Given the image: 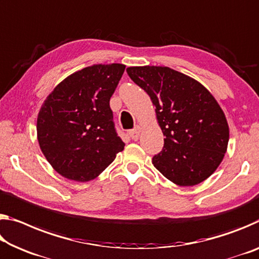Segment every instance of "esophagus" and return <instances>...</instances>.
Segmentation results:
<instances>
[{
  "label": "esophagus",
  "mask_w": 259,
  "mask_h": 259,
  "mask_svg": "<svg viewBox=\"0 0 259 259\" xmlns=\"http://www.w3.org/2000/svg\"><path fill=\"white\" fill-rule=\"evenodd\" d=\"M141 131H142L141 126H136V128H135V129L130 130L129 133H128V135H129L131 139H134V141H138L139 135H141Z\"/></svg>",
  "instance_id": "esophagus-1"
}]
</instances>
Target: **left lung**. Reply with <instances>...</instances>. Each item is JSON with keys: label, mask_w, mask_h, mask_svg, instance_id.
<instances>
[{"label": "left lung", "mask_w": 259, "mask_h": 259, "mask_svg": "<svg viewBox=\"0 0 259 259\" xmlns=\"http://www.w3.org/2000/svg\"><path fill=\"white\" fill-rule=\"evenodd\" d=\"M149 94L165 138L154 167L180 187H192L214 173L229 141L224 110L211 92L190 76L168 67L126 68Z\"/></svg>", "instance_id": "8db88e82"}]
</instances>
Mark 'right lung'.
Wrapping results in <instances>:
<instances>
[{
  "label": "right lung",
  "instance_id": "1",
  "mask_svg": "<svg viewBox=\"0 0 259 259\" xmlns=\"http://www.w3.org/2000/svg\"><path fill=\"white\" fill-rule=\"evenodd\" d=\"M124 69L121 63L86 67L64 78L44 101L36 138L45 158L63 178L91 181L124 149L109 107Z\"/></svg>",
  "mask_w": 259,
  "mask_h": 259
}]
</instances>
